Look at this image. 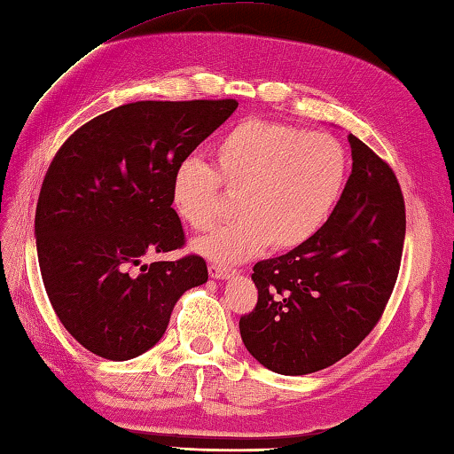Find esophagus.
<instances>
[{"mask_svg":"<svg viewBox=\"0 0 454 454\" xmlns=\"http://www.w3.org/2000/svg\"><path fill=\"white\" fill-rule=\"evenodd\" d=\"M208 274L214 279H228V278H232L236 274V270L226 268V266H220V263H210Z\"/></svg>","mask_w":454,"mask_h":454,"instance_id":"esophagus-1","label":"esophagus"}]
</instances>
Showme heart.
Wrapping results in <instances>:
<instances>
[{"instance_id":"b5f03b06","label":"heart","mask_w":454,"mask_h":454,"mask_svg":"<svg viewBox=\"0 0 454 454\" xmlns=\"http://www.w3.org/2000/svg\"><path fill=\"white\" fill-rule=\"evenodd\" d=\"M214 170L199 159L180 160L170 178V202L194 230L216 224L222 186L238 194L234 224L194 242L218 263L246 262L266 246L294 250L319 232L348 178V153L325 133L263 119L234 125L212 148Z\"/></svg>"}]
</instances>
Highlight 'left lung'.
I'll list each match as a JSON object with an SVG mask.
<instances>
[{"label": "left lung", "instance_id": "obj_1", "mask_svg": "<svg viewBox=\"0 0 454 454\" xmlns=\"http://www.w3.org/2000/svg\"><path fill=\"white\" fill-rule=\"evenodd\" d=\"M353 168L319 232L254 266L258 303L240 317L246 349L282 375L337 364L365 340L391 298L405 242V202L389 164L349 135Z\"/></svg>", "mask_w": 454, "mask_h": 454}]
</instances>
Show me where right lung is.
Instances as JSON below:
<instances>
[{
  "label": "right lung",
  "instance_id": "add662e5",
  "mask_svg": "<svg viewBox=\"0 0 454 454\" xmlns=\"http://www.w3.org/2000/svg\"><path fill=\"white\" fill-rule=\"evenodd\" d=\"M236 106L234 98L122 105L77 129L49 164L35 210L41 278L65 329L95 356H143L180 295L208 279L196 254L151 266L143 258L184 246L172 170Z\"/></svg>",
  "mask_w": 454,
  "mask_h": 454
}]
</instances>
